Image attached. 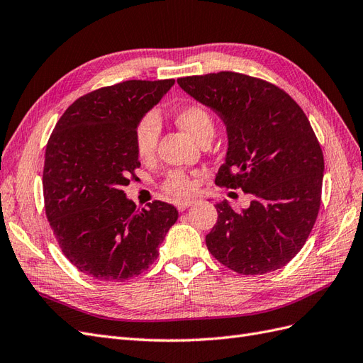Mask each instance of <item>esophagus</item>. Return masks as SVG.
I'll return each mask as SVG.
<instances>
[{
  "label": "esophagus",
  "mask_w": 363,
  "mask_h": 363,
  "mask_svg": "<svg viewBox=\"0 0 363 363\" xmlns=\"http://www.w3.org/2000/svg\"><path fill=\"white\" fill-rule=\"evenodd\" d=\"M195 201L194 200H183V201H177V208H179V212H183V211H186V208H188L189 206H192Z\"/></svg>",
  "instance_id": "34e87169"
}]
</instances>
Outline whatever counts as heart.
Here are the masks:
<instances>
[{
  "label": "heart",
  "mask_w": 363,
  "mask_h": 363,
  "mask_svg": "<svg viewBox=\"0 0 363 363\" xmlns=\"http://www.w3.org/2000/svg\"><path fill=\"white\" fill-rule=\"evenodd\" d=\"M177 124L196 139L203 140L213 135V119L200 104H186L175 113ZM160 124L155 113L142 116L135 127V151L140 160H148L155 156L159 140ZM163 189L175 199H183L192 192V182L182 171H172L163 182Z\"/></svg>",
  "instance_id": "b5f03b06"
}]
</instances>
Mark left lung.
Listing matches in <instances>:
<instances>
[{"label":"left lung","mask_w":363,"mask_h":363,"mask_svg":"<svg viewBox=\"0 0 363 363\" xmlns=\"http://www.w3.org/2000/svg\"><path fill=\"white\" fill-rule=\"evenodd\" d=\"M177 83L225 125L228 148L215 183L252 196L240 212L227 200L216 203L208 251L244 276L283 268L306 244L321 204L324 157L309 119L280 87L245 74Z\"/></svg>","instance_id":"obj_1"}]
</instances>
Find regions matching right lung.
I'll return each mask as SVG.
<instances>
[{
	"mask_svg": "<svg viewBox=\"0 0 363 363\" xmlns=\"http://www.w3.org/2000/svg\"><path fill=\"white\" fill-rule=\"evenodd\" d=\"M175 80H128L80 96L50 136L45 213L63 255L86 276L124 281L148 269L179 218L163 201L138 208L123 186L140 167L135 127Z\"/></svg>",
	"mask_w": 363,
	"mask_h": 363,
	"instance_id": "add662e5",
	"label": "right lung"
}]
</instances>
